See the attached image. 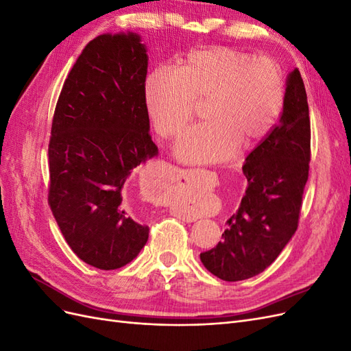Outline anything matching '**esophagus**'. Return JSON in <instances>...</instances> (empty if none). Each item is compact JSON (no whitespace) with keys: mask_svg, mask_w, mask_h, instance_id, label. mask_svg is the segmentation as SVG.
Listing matches in <instances>:
<instances>
[{"mask_svg":"<svg viewBox=\"0 0 351 351\" xmlns=\"http://www.w3.org/2000/svg\"><path fill=\"white\" fill-rule=\"evenodd\" d=\"M177 217L180 218V219H182V221H193L195 218L193 217H190L189 214H187V212L184 210V209H180V210H177Z\"/></svg>","mask_w":351,"mask_h":351,"instance_id":"1","label":"esophagus"}]
</instances>
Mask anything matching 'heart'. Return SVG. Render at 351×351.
<instances>
[{
  "instance_id": "b5f03b06",
  "label": "heart",
  "mask_w": 351,
  "mask_h": 351,
  "mask_svg": "<svg viewBox=\"0 0 351 351\" xmlns=\"http://www.w3.org/2000/svg\"><path fill=\"white\" fill-rule=\"evenodd\" d=\"M145 105L155 132L168 139L193 119L206 99L208 121L187 130L176 146L184 162H219L258 145L277 123L284 74L268 57L230 47L195 49L177 70L155 69L145 82Z\"/></svg>"
}]
</instances>
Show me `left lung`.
Wrapping results in <instances>:
<instances>
[{
	"instance_id": "obj_1",
	"label": "left lung",
	"mask_w": 351,
	"mask_h": 351,
	"mask_svg": "<svg viewBox=\"0 0 351 351\" xmlns=\"http://www.w3.org/2000/svg\"><path fill=\"white\" fill-rule=\"evenodd\" d=\"M311 119L300 71L287 79L280 121L247 155L240 206L227 219L222 241L200 253L204 267L224 281H241L267 269L299 226L309 177Z\"/></svg>"
}]
</instances>
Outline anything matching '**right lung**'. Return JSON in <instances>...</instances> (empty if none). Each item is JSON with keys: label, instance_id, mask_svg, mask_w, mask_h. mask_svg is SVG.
I'll return each instance as SVG.
<instances>
[{"label": "right lung", "instance_id": "1", "mask_svg": "<svg viewBox=\"0 0 351 351\" xmlns=\"http://www.w3.org/2000/svg\"><path fill=\"white\" fill-rule=\"evenodd\" d=\"M147 54L136 34L99 35L74 62L48 145V204L71 250L99 269L132 262L149 237L123 204L133 169L158 154L145 105Z\"/></svg>", "mask_w": 351, "mask_h": 351}]
</instances>
